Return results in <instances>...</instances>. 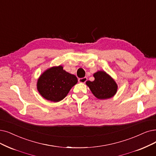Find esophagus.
<instances>
[{"mask_svg": "<svg viewBox=\"0 0 156 156\" xmlns=\"http://www.w3.org/2000/svg\"><path fill=\"white\" fill-rule=\"evenodd\" d=\"M87 80H88V78L85 77H83V78H79L78 79V81L80 83H85L87 81Z\"/></svg>", "mask_w": 156, "mask_h": 156, "instance_id": "34e87169", "label": "esophagus"}]
</instances>
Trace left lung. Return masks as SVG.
Wrapping results in <instances>:
<instances>
[{
	"label": "left lung",
	"mask_w": 156,
	"mask_h": 156,
	"mask_svg": "<svg viewBox=\"0 0 156 156\" xmlns=\"http://www.w3.org/2000/svg\"><path fill=\"white\" fill-rule=\"evenodd\" d=\"M93 76L95 80L93 81L88 80L86 84L97 98L108 99L115 95L117 84L108 73L104 71H98Z\"/></svg>",
	"instance_id": "left-lung-1"
}]
</instances>
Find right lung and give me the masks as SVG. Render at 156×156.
<instances>
[{
  "label": "right lung",
  "mask_w": 156,
  "mask_h": 156,
  "mask_svg": "<svg viewBox=\"0 0 156 156\" xmlns=\"http://www.w3.org/2000/svg\"><path fill=\"white\" fill-rule=\"evenodd\" d=\"M77 83L76 76L59 66L49 68L41 75L37 83V88L43 97L56 102L63 100Z\"/></svg>",
  "instance_id": "1"
}]
</instances>
